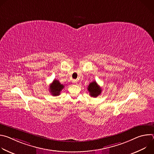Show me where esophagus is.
<instances>
[{
    "label": "esophagus",
    "instance_id": "1",
    "mask_svg": "<svg viewBox=\"0 0 154 154\" xmlns=\"http://www.w3.org/2000/svg\"><path fill=\"white\" fill-rule=\"evenodd\" d=\"M73 83H74V84L77 85V80H73Z\"/></svg>",
    "mask_w": 154,
    "mask_h": 154
}]
</instances>
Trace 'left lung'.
Segmentation results:
<instances>
[{
	"label": "left lung",
	"instance_id": "obj_1",
	"mask_svg": "<svg viewBox=\"0 0 154 154\" xmlns=\"http://www.w3.org/2000/svg\"><path fill=\"white\" fill-rule=\"evenodd\" d=\"M88 91L90 93V95L91 97H96L100 94L102 90L100 87L97 85L96 81L90 83L87 88Z\"/></svg>",
	"mask_w": 154,
	"mask_h": 154
}]
</instances>
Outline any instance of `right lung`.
Masks as SVG:
<instances>
[{
    "mask_svg": "<svg viewBox=\"0 0 154 154\" xmlns=\"http://www.w3.org/2000/svg\"><path fill=\"white\" fill-rule=\"evenodd\" d=\"M64 86L60 83L57 80H54L53 82L49 86V91L52 95L57 96L60 94L61 91L64 88Z\"/></svg>",
    "mask_w": 154,
    "mask_h": 154,
    "instance_id": "add662e5",
    "label": "right lung"
}]
</instances>
